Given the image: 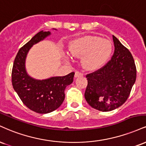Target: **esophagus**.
I'll use <instances>...</instances> for the list:
<instances>
[{"mask_svg":"<svg viewBox=\"0 0 146 146\" xmlns=\"http://www.w3.org/2000/svg\"><path fill=\"white\" fill-rule=\"evenodd\" d=\"M83 74L82 73L79 72H75V74H74V77L75 78H77V77H80V76H83Z\"/></svg>","mask_w":146,"mask_h":146,"instance_id":"1","label":"esophagus"}]
</instances>
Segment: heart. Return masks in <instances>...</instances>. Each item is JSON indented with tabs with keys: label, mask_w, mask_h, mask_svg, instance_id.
<instances>
[{
	"label": "heart",
	"mask_w": 146,
	"mask_h": 146,
	"mask_svg": "<svg viewBox=\"0 0 146 146\" xmlns=\"http://www.w3.org/2000/svg\"><path fill=\"white\" fill-rule=\"evenodd\" d=\"M112 45L109 41L96 36H85L72 42L69 54L72 57L82 58L84 68L98 70L103 66L110 57Z\"/></svg>",
	"instance_id": "1"
}]
</instances>
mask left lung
<instances>
[{"label": "left lung", "instance_id": "8db88e82", "mask_svg": "<svg viewBox=\"0 0 146 146\" xmlns=\"http://www.w3.org/2000/svg\"><path fill=\"white\" fill-rule=\"evenodd\" d=\"M115 50L110 61L87 74L85 100L94 109L111 111L126 102L135 83L137 70L130 51L113 35Z\"/></svg>", "mask_w": 146, "mask_h": 146}]
</instances>
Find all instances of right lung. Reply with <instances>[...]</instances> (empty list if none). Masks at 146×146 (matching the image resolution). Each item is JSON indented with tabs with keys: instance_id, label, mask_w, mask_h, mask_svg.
<instances>
[{
	"instance_id": "right-lung-1",
	"label": "right lung",
	"mask_w": 146,
	"mask_h": 146,
	"mask_svg": "<svg viewBox=\"0 0 146 146\" xmlns=\"http://www.w3.org/2000/svg\"><path fill=\"white\" fill-rule=\"evenodd\" d=\"M50 35V31H41L22 46L15 58L11 74L12 85L22 102L31 110L42 114L52 112L61 105L65 99V90L72 83L74 76V72H71L64 76L40 80L27 73L26 59L29 51Z\"/></svg>"
}]
</instances>
